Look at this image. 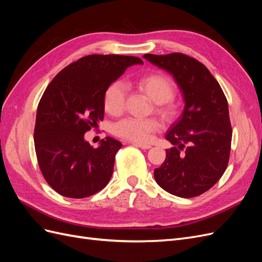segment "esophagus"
<instances>
[{"instance_id": "1", "label": "esophagus", "mask_w": 262, "mask_h": 262, "mask_svg": "<svg viewBox=\"0 0 262 262\" xmlns=\"http://www.w3.org/2000/svg\"><path fill=\"white\" fill-rule=\"evenodd\" d=\"M132 145H134V146H138V147H140V148H142V149H148V148H150L152 146L150 145H148V144H142V143H136V142H134V143H132Z\"/></svg>"}]
</instances>
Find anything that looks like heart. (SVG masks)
<instances>
[{
    "label": "heart",
    "instance_id": "1",
    "mask_svg": "<svg viewBox=\"0 0 262 262\" xmlns=\"http://www.w3.org/2000/svg\"><path fill=\"white\" fill-rule=\"evenodd\" d=\"M137 85L145 95L156 102V112L165 120H173L178 115L179 106L171 98L175 94V86L168 76L163 73L150 72L141 76ZM126 89L120 81H115L110 84L104 94L105 110L113 116H118L123 112L125 104ZM161 123L154 118L138 119L128 117L117 122L114 131L118 137L134 141L146 142L150 133L160 130Z\"/></svg>",
    "mask_w": 262,
    "mask_h": 262
}]
</instances>
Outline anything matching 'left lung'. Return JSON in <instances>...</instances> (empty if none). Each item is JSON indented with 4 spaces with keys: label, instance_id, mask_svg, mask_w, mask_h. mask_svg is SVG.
I'll use <instances>...</instances> for the list:
<instances>
[{
    "label": "left lung",
    "instance_id": "left-lung-1",
    "mask_svg": "<svg viewBox=\"0 0 262 262\" xmlns=\"http://www.w3.org/2000/svg\"><path fill=\"white\" fill-rule=\"evenodd\" d=\"M143 58L173 76L185 100L181 117L166 134L173 146L155 168V180L173 195H200L216 184L228 164L232 126L227 99L207 67L194 58L178 52Z\"/></svg>",
    "mask_w": 262,
    "mask_h": 262
}]
</instances>
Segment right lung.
<instances>
[{
	"instance_id": "1",
	"label": "right lung",
	"mask_w": 262,
	"mask_h": 262,
	"mask_svg": "<svg viewBox=\"0 0 262 262\" xmlns=\"http://www.w3.org/2000/svg\"><path fill=\"white\" fill-rule=\"evenodd\" d=\"M142 63L131 55H86L46 89L37 108L35 149L43 178L61 195L82 199L107 186L122 144L107 137L94 148L84 134L104 119L107 87L126 68Z\"/></svg>"
}]
</instances>
